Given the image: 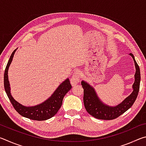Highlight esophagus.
<instances>
[{
	"label": "esophagus",
	"mask_w": 146,
	"mask_h": 146,
	"mask_svg": "<svg viewBox=\"0 0 146 146\" xmlns=\"http://www.w3.org/2000/svg\"><path fill=\"white\" fill-rule=\"evenodd\" d=\"M80 76H81L80 71L76 70L75 72H74L73 75L72 76V78H71V81L73 86L76 85V84H77V82H78L79 81H80Z\"/></svg>",
	"instance_id": "1"
}]
</instances>
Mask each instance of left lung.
<instances>
[{
    "instance_id": "1",
    "label": "left lung",
    "mask_w": 146,
    "mask_h": 146,
    "mask_svg": "<svg viewBox=\"0 0 146 146\" xmlns=\"http://www.w3.org/2000/svg\"><path fill=\"white\" fill-rule=\"evenodd\" d=\"M129 55L134 60L136 68L135 82L133 85V91L132 93L120 104L113 107L105 104L98 97L95 90L92 86L84 80L81 82L84 89V104L87 112L93 117L101 120H113L125 113L134 104L139 91L140 72L139 66L135 60L134 55L132 53H130Z\"/></svg>"
}]
</instances>
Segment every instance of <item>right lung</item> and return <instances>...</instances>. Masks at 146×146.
<instances>
[{
    "instance_id": "right-lung-1",
    "label": "right lung",
    "mask_w": 146,
    "mask_h": 146,
    "mask_svg": "<svg viewBox=\"0 0 146 146\" xmlns=\"http://www.w3.org/2000/svg\"><path fill=\"white\" fill-rule=\"evenodd\" d=\"M16 50L17 49H15L13 52L12 53L4 71V89L9 100L14 107L15 110L24 117L38 121L46 120L51 118L58 111L59 109L60 108L62 104V100L64 96L72 88L70 82V80L69 78H67L65 81H64L53 93V95L42 104L35 106H28V107L21 104L18 102H17L11 95L10 86H9L8 75V69L12 60H13V57Z\"/></svg>"
}]
</instances>
